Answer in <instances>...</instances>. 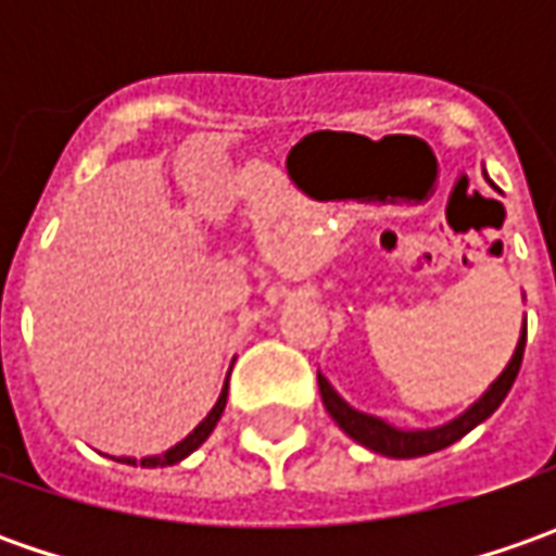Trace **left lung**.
Wrapping results in <instances>:
<instances>
[{"instance_id":"1","label":"left lung","mask_w":556,"mask_h":556,"mask_svg":"<svg viewBox=\"0 0 556 556\" xmlns=\"http://www.w3.org/2000/svg\"><path fill=\"white\" fill-rule=\"evenodd\" d=\"M523 350H526V328L520 333V343L514 350V358L507 362V368L502 371V377L482 393L480 402H473L467 412L442 427H433V430H399L393 424L380 420V417L365 415V412H355L353 405H346L331 383L318 374V390H321V402L328 408V415L337 420V427L353 437L355 442H362L365 448H371L377 455H387V458H420V455H430V452H439V448H448L452 442H458L460 437H467L477 424H482L485 417L492 415L498 405L504 402V395L510 393L517 374H520V365H523Z\"/></svg>"}]
</instances>
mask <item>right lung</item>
I'll use <instances>...</instances> for the list:
<instances>
[{"mask_svg": "<svg viewBox=\"0 0 556 556\" xmlns=\"http://www.w3.org/2000/svg\"><path fill=\"white\" fill-rule=\"evenodd\" d=\"M225 399H228V380H225L223 393H219V399H216V405H213V412L203 417L201 424L188 433V437L182 439V442H176L169 452H163V455H154V458H141V467H169V464H179L182 458H188L198 445H203L206 442V437L213 433V427L219 424V417H223L225 412ZM123 464H136V458H119Z\"/></svg>", "mask_w": 556, "mask_h": 556, "instance_id": "add662e5", "label": "right lung"}]
</instances>
